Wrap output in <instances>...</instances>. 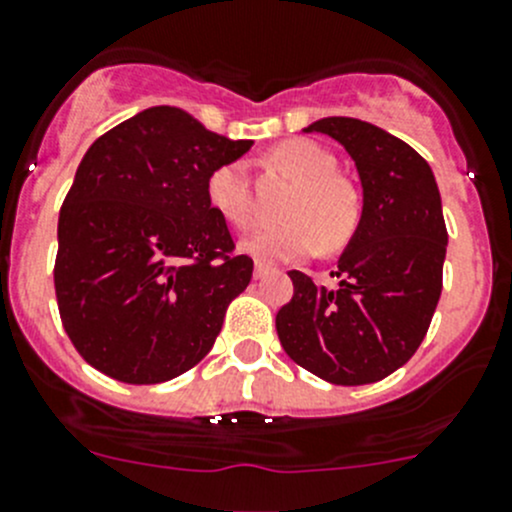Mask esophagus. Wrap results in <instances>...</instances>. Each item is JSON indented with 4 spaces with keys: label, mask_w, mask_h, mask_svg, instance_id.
Masks as SVG:
<instances>
[{
    "label": "esophagus",
    "mask_w": 512,
    "mask_h": 512,
    "mask_svg": "<svg viewBox=\"0 0 512 512\" xmlns=\"http://www.w3.org/2000/svg\"><path fill=\"white\" fill-rule=\"evenodd\" d=\"M267 272H272L270 265H265V262H255V277L260 280V277H265Z\"/></svg>",
    "instance_id": "1"
}]
</instances>
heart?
<instances>
[{
	"label": "heart",
	"instance_id": "b5f03b06",
	"mask_svg": "<svg viewBox=\"0 0 512 512\" xmlns=\"http://www.w3.org/2000/svg\"><path fill=\"white\" fill-rule=\"evenodd\" d=\"M272 162L297 182L282 207L285 222L262 227L242 240L247 255L265 262H292L315 255L320 247L342 250L360 227V195L337 175L335 157L310 140H287L272 150ZM207 205L237 230L255 222L250 182L242 162L215 167L205 185Z\"/></svg>",
	"mask_w": 512,
	"mask_h": 512
}]
</instances>
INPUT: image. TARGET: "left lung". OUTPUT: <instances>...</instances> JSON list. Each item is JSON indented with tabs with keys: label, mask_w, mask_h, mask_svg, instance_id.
Here are the masks:
<instances>
[{
	"label": "left lung",
	"mask_w": 512,
	"mask_h": 512,
	"mask_svg": "<svg viewBox=\"0 0 512 512\" xmlns=\"http://www.w3.org/2000/svg\"><path fill=\"white\" fill-rule=\"evenodd\" d=\"M340 142L362 182V217L327 290L290 270L292 300L275 317L287 355L332 385H367L423 342L443 290L448 230L428 162L390 132L352 117L305 127Z\"/></svg>",
	"instance_id": "left-lung-1"
}]
</instances>
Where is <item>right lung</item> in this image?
<instances>
[{
    "instance_id": "1",
    "label": "right lung",
    "mask_w": 512,
    "mask_h": 512,
    "mask_svg": "<svg viewBox=\"0 0 512 512\" xmlns=\"http://www.w3.org/2000/svg\"><path fill=\"white\" fill-rule=\"evenodd\" d=\"M250 147L167 104L89 147L59 210L54 260L59 317L89 365L155 385L212 350L252 260L235 252L205 185Z\"/></svg>"
}]
</instances>
